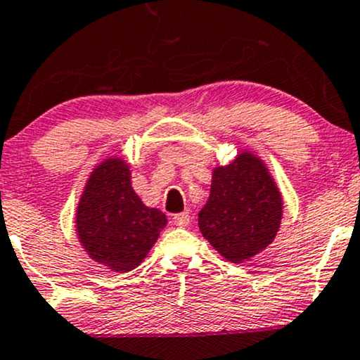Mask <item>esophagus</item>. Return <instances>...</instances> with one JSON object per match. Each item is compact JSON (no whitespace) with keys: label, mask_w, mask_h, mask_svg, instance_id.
Here are the masks:
<instances>
[{"label":"esophagus","mask_w":360,"mask_h":360,"mask_svg":"<svg viewBox=\"0 0 360 360\" xmlns=\"http://www.w3.org/2000/svg\"><path fill=\"white\" fill-rule=\"evenodd\" d=\"M173 223L180 226V228H185V226L191 223V216H188V212L175 214V216H173Z\"/></svg>","instance_id":"1"}]
</instances>
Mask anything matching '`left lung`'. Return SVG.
<instances>
[{"instance_id":"obj_1","label":"left lung","mask_w":360,"mask_h":360,"mask_svg":"<svg viewBox=\"0 0 360 360\" xmlns=\"http://www.w3.org/2000/svg\"><path fill=\"white\" fill-rule=\"evenodd\" d=\"M282 195L267 165L252 151L212 169L209 199L199 212L202 236L233 264L264 252L277 236Z\"/></svg>"}]
</instances>
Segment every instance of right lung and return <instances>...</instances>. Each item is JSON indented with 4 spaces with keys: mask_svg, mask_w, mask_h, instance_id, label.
<instances>
[{
    "mask_svg": "<svg viewBox=\"0 0 360 360\" xmlns=\"http://www.w3.org/2000/svg\"><path fill=\"white\" fill-rule=\"evenodd\" d=\"M167 223L160 209L143 204L132 188L131 167L119 156L93 168L76 207V234L84 252L119 274L148 257Z\"/></svg>",
    "mask_w": 360,
    "mask_h": 360,
    "instance_id": "obj_1",
    "label": "right lung"
}]
</instances>
